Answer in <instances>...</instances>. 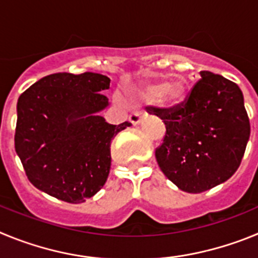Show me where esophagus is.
Returning <instances> with one entry per match:
<instances>
[{
	"label": "esophagus",
	"mask_w": 258,
	"mask_h": 258,
	"mask_svg": "<svg viewBox=\"0 0 258 258\" xmlns=\"http://www.w3.org/2000/svg\"><path fill=\"white\" fill-rule=\"evenodd\" d=\"M142 116H143L142 112H133L131 116H129V121H131L133 125H138L141 122V120H142Z\"/></svg>",
	"instance_id": "1"
}]
</instances>
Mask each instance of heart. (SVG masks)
<instances>
[{"label": "heart", "mask_w": 258, "mask_h": 258, "mask_svg": "<svg viewBox=\"0 0 258 258\" xmlns=\"http://www.w3.org/2000/svg\"><path fill=\"white\" fill-rule=\"evenodd\" d=\"M137 93L141 97L149 101H156L160 106L168 107V108H175L181 106L187 95L186 85L181 80H175L168 84L165 81L146 84L142 88L138 89Z\"/></svg>", "instance_id": "b5f03b06"}]
</instances>
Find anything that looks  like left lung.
Listing matches in <instances>:
<instances>
[{"label":"left lung","instance_id":"1","mask_svg":"<svg viewBox=\"0 0 258 258\" xmlns=\"http://www.w3.org/2000/svg\"><path fill=\"white\" fill-rule=\"evenodd\" d=\"M200 76L181 106L147 107L166 127L155 151L157 164L166 178L190 194L227 181L240 165L250 134L239 86L209 71Z\"/></svg>","mask_w":258,"mask_h":258}]
</instances>
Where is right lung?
Wrapping results in <instances>:
<instances>
[{"mask_svg":"<svg viewBox=\"0 0 258 258\" xmlns=\"http://www.w3.org/2000/svg\"><path fill=\"white\" fill-rule=\"evenodd\" d=\"M111 80L94 72L52 74L18 99L15 151L35 187L79 204L103 187L111 168V141L131 122L112 125L99 115L108 107Z\"/></svg>","mask_w":258,"mask_h":258,"instance_id":"1","label":"right lung"}]
</instances>
